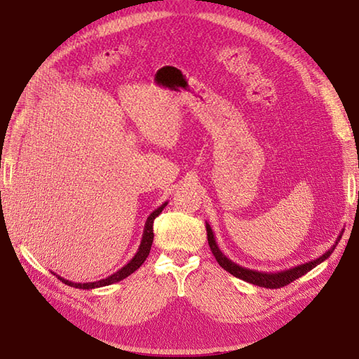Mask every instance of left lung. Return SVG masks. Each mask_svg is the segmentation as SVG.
Returning <instances> with one entry per match:
<instances>
[{"mask_svg": "<svg viewBox=\"0 0 359 359\" xmlns=\"http://www.w3.org/2000/svg\"><path fill=\"white\" fill-rule=\"evenodd\" d=\"M341 233L337 236L335 243L331 245V248H328V252H325L318 259L310 260V262H307V264H301L298 266L285 269V271H278V273H264V271H262V273H259V271H256V269H248V268L240 266L238 264L232 262V260L227 257L226 255H223V252L219 248V245H217V241H215V236H214L211 226L206 223V235H208V244H210L211 252L215 256V260L219 262V265L223 269H226L227 273H231L233 277L241 278V280L247 281V283H252V285H256V286H260V287H266V289L283 287V286L292 283L293 280H297V278L302 277L304 274H307L309 271H311L314 266H318L319 264H322L323 260H327L331 256V253L334 252L335 245L339 244Z\"/></svg>", "mask_w": 359, "mask_h": 359, "instance_id": "left-lung-1", "label": "left lung"}]
</instances>
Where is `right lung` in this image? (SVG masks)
<instances>
[{"label":"right lung","mask_w":359,"mask_h":359,"mask_svg":"<svg viewBox=\"0 0 359 359\" xmlns=\"http://www.w3.org/2000/svg\"><path fill=\"white\" fill-rule=\"evenodd\" d=\"M168 205V202H165L163 205H160L157 210H154L153 212L149 214V217L145 222V227H144V233H142V240H140V245L137 248L136 255L133 256V259L130 260V262L127 265H124L121 269H118L116 273H114L112 276L106 277V278H102L99 281H91V283H74V281H70V280H66L62 278L57 274V276L64 285H69L72 287H78V289H95V287H103V286H109V285H114V283H118V281L124 280L126 277H128L130 274H133L137 268H140V265H142L145 262V259L148 257L149 255V250H151V245H153V240H154V232H153V224H154V220L156 217H158V214L163 211V208Z\"/></svg>","instance_id":"add662e5"}]
</instances>
